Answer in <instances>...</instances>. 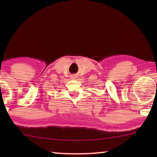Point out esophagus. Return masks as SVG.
<instances>
[{
	"label": "esophagus",
	"instance_id": "34e87169",
	"mask_svg": "<svg viewBox=\"0 0 157 157\" xmlns=\"http://www.w3.org/2000/svg\"><path fill=\"white\" fill-rule=\"evenodd\" d=\"M72 78H75V76H72Z\"/></svg>",
	"mask_w": 157,
	"mask_h": 157
}]
</instances>
